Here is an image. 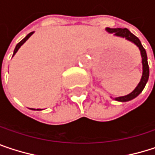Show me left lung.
<instances>
[{
    "instance_id": "left-lung-1",
    "label": "left lung",
    "mask_w": 155,
    "mask_h": 155,
    "mask_svg": "<svg viewBox=\"0 0 155 155\" xmlns=\"http://www.w3.org/2000/svg\"><path fill=\"white\" fill-rule=\"evenodd\" d=\"M105 29L109 34H114L115 37H119V38H125V39L130 41L131 43L135 44L140 50V54H141V57H142L143 73H142V77H141L139 83L137 84L136 89L132 92H130L129 94H127L126 96L117 97V98L113 99V100H115L117 101H120V102L129 101L137 98L139 95L140 93L142 92V91L143 90V88H144V86H145V84H146V82L148 81V78H149V66H148V62H147L146 51L142 46L139 38L137 37H136L134 34H132L127 28H106Z\"/></svg>"
}]
</instances>
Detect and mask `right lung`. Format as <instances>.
<instances>
[{"mask_svg": "<svg viewBox=\"0 0 155 155\" xmlns=\"http://www.w3.org/2000/svg\"><path fill=\"white\" fill-rule=\"evenodd\" d=\"M33 34H34V32H30L29 34H28V35H27V36H26V37H25V38H23V39L18 43V45H17V46H16L15 49H14V52H13V55H12V56H14V54H15L16 53L18 52V50L19 49V47H21V46H22V45H23V44H24V43H25V42H26V41H27V40H28V39L32 36V35H33ZM31 109H32V110H42V109H40V108H38V109L31 108Z\"/></svg>", "mask_w": 155, "mask_h": 155, "instance_id": "1", "label": "right lung"}]
</instances>
